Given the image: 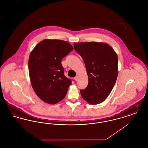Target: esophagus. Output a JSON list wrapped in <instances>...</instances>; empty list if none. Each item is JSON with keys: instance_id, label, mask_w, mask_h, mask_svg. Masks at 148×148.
I'll return each mask as SVG.
<instances>
[{"instance_id": "34e87169", "label": "esophagus", "mask_w": 148, "mask_h": 148, "mask_svg": "<svg viewBox=\"0 0 148 148\" xmlns=\"http://www.w3.org/2000/svg\"><path fill=\"white\" fill-rule=\"evenodd\" d=\"M74 79H75V80L76 82H77V80H78V79H79V76H78V75L76 76L75 77H74Z\"/></svg>"}]
</instances>
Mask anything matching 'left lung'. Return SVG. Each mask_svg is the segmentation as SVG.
<instances>
[{"mask_svg": "<svg viewBox=\"0 0 148 148\" xmlns=\"http://www.w3.org/2000/svg\"><path fill=\"white\" fill-rule=\"evenodd\" d=\"M74 47L84 62L88 77V85L80 90L81 95L90 104H100L115 84L118 74L117 54L106 42H74Z\"/></svg>", "mask_w": 148, "mask_h": 148, "instance_id": "left-lung-1", "label": "left lung"}]
</instances>
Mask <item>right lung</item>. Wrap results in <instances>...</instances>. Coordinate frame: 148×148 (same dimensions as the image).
<instances>
[{
    "instance_id": "1",
    "label": "right lung",
    "mask_w": 148,
    "mask_h": 148,
    "mask_svg": "<svg viewBox=\"0 0 148 148\" xmlns=\"http://www.w3.org/2000/svg\"><path fill=\"white\" fill-rule=\"evenodd\" d=\"M73 50L69 42L46 39L36 44L29 58V74L32 88L43 101L56 104L66 95L70 79L64 74L62 59Z\"/></svg>"
}]
</instances>
